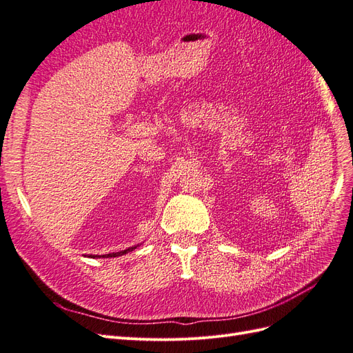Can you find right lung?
<instances>
[{"instance_id":"right-lung-1","label":"right lung","mask_w":353,"mask_h":353,"mask_svg":"<svg viewBox=\"0 0 353 353\" xmlns=\"http://www.w3.org/2000/svg\"><path fill=\"white\" fill-rule=\"evenodd\" d=\"M134 248H137V245H134V247H130V248H127V250H123V251H118V253H110V254H103V256H90V257H118V256L127 254L128 251H133Z\"/></svg>"}]
</instances>
